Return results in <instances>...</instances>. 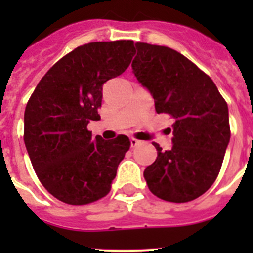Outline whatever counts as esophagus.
<instances>
[{"label": "esophagus", "mask_w": 253, "mask_h": 253, "mask_svg": "<svg viewBox=\"0 0 253 253\" xmlns=\"http://www.w3.org/2000/svg\"><path fill=\"white\" fill-rule=\"evenodd\" d=\"M140 144V140L135 139V138H130V146L131 147H137Z\"/></svg>", "instance_id": "obj_1"}]
</instances>
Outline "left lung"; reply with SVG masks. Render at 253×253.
<instances>
[{
    "instance_id": "left-lung-1",
    "label": "left lung",
    "mask_w": 253,
    "mask_h": 253,
    "mask_svg": "<svg viewBox=\"0 0 253 253\" xmlns=\"http://www.w3.org/2000/svg\"><path fill=\"white\" fill-rule=\"evenodd\" d=\"M134 76L154 100L158 114L172 116V148L144 169L151 193L186 203L214 184L231 139L228 105L209 76L167 46L137 43Z\"/></svg>"
}]
</instances>
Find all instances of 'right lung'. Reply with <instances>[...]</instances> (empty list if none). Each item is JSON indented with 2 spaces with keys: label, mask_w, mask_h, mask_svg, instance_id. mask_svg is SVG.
<instances>
[{
  "label": "right lung",
  "mask_w": 253,
  "mask_h": 253,
  "mask_svg": "<svg viewBox=\"0 0 253 253\" xmlns=\"http://www.w3.org/2000/svg\"><path fill=\"white\" fill-rule=\"evenodd\" d=\"M134 54L131 40L78 46L49 69L31 95L24 142L40 182L60 202L88 204L110 191L130 140L93 137L87 124L100 119L105 82L122 75Z\"/></svg>",
  "instance_id": "right-lung-1"
}]
</instances>
